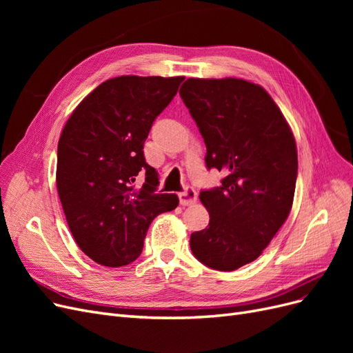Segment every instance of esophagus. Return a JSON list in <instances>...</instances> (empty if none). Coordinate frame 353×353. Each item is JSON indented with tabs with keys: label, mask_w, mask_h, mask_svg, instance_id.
Returning <instances> with one entry per match:
<instances>
[{
	"label": "esophagus",
	"mask_w": 353,
	"mask_h": 353,
	"mask_svg": "<svg viewBox=\"0 0 353 353\" xmlns=\"http://www.w3.org/2000/svg\"><path fill=\"white\" fill-rule=\"evenodd\" d=\"M197 200V193L193 187H187L184 191H181L179 193V203L183 206H188V205H193Z\"/></svg>",
	"instance_id": "esophagus-1"
}]
</instances>
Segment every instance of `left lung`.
Wrapping results in <instances>:
<instances>
[{"label":"left lung","mask_w":353,"mask_h":353,"mask_svg":"<svg viewBox=\"0 0 353 353\" xmlns=\"http://www.w3.org/2000/svg\"><path fill=\"white\" fill-rule=\"evenodd\" d=\"M179 95L205 140L208 169L223 174L221 187L200 191L210 221L191 234V252L212 270H239L259 258L290 213L293 132L271 95L244 79L190 78Z\"/></svg>","instance_id":"left-lung-1"}]
</instances>
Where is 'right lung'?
I'll list each match as a JSON object with an SVG mask.
<instances>
[{"label":"right lung","instance_id":"right-lung-1","mask_svg":"<svg viewBox=\"0 0 353 353\" xmlns=\"http://www.w3.org/2000/svg\"><path fill=\"white\" fill-rule=\"evenodd\" d=\"M183 77H119L100 83L70 114L57 147V191L74 241L104 266L141 254L152 221L178 196L159 194L144 141ZM143 174L145 184L135 189Z\"/></svg>","mask_w":353,"mask_h":353}]
</instances>
